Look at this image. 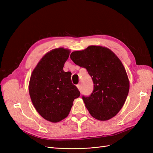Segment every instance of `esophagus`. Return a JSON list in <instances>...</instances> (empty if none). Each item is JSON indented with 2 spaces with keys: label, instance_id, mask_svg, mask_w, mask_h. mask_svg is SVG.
<instances>
[{
  "label": "esophagus",
  "instance_id": "34e87169",
  "mask_svg": "<svg viewBox=\"0 0 153 153\" xmlns=\"http://www.w3.org/2000/svg\"><path fill=\"white\" fill-rule=\"evenodd\" d=\"M76 87H77V88L78 89V90L80 91V89H81V85H80V84H77Z\"/></svg>",
  "mask_w": 153,
  "mask_h": 153
}]
</instances>
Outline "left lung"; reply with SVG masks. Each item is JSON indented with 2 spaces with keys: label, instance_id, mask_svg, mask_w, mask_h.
Masks as SVG:
<instances>
[{
  "label": "left lung",
  "instance_id": "1",
  "mask_svg": "<svg viewBox=\"0 0 153 153\" xmlns=\"http://www.w3.org/2000/svg\"><path fill=\"white\" fill-rule=\"evenodd\" d=\"M74 63L85 68L94 83L89 96H82L86 108L94 118L107 121L119 112L126 100L129 82L125 68L112 51L101 46H89L73 52Z\"/></svg>",
  "mask_w": 153,
  "mask_h": 153
}]
</instances>
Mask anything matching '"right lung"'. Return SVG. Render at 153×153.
<instances>
[{"label":"right lung","instance_id":"add662e5","mask_svg":"<svg viewBox=\"0 0 153 153\" xmlns=\"http://www.w3.org/2000/svg\"><path fill=\"white\" fill-rule=\"evenodd\" d=\"M70 50L64 48L50 51L32 73L29 91L31 101L41 116L52 123L65 119L80 91L72 84L71 73L63 70Z\"/></svg>","mask_w":153,"mask_h":153}]
</instances>
